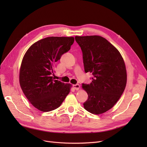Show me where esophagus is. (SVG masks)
I'll return each instance as SVG.
<instances>
[{
	"label": "esophagus",
	"instance_id": "34e87169",
	"mask_svg": "<svg viewBox=\"0 0 147 147\" xmlns=\"http://www.w3.org/2000/svg\"><path fill=\"white\" fill-rule=\"evenodd\" d=\"M73 88H74V89H76V90H79V88H80V85L79 84H74L73 85Z\"/></svg>",
	"mask_w": 147,
	"mask_h": 147
}]
</instances>
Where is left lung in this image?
Returning <instances> with one entry per match:
<instances>
[{"instance_id":"left-lung-1","label":"left lung","mask_w":147,"mask_h":147,"mask_svg":"<svg viewBox=\"0 0 147 147\" xmlns=\"http://www.w3.org/2000/svg\"><path fill=\"white\" fill-rule=\"evenodd\" d=\"M83 53L84 71L93 75L90 84L82 83L88 95L84 109L100 114L111 108L120 99L126 85L125 62L119 51L99 36H76Z\"/></svg>"}]
</instances>
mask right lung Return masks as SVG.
<instances>
[{
    "label": "right lung",
    "instance_id": "right-lung-1",
    "mask_svg": "<svg viewBox=\"0 0 147 147\" xmlns=\"http://www.w3.org/2000/svg\"><path fill=\"white\" fill-rule=\"evenodd\" d=\"M73 37H48L34 43L22 59L20 83L23 93L43 112L57 109L66 98L71 84L53 78L55 64L70 49Z\"/></svg>",
    "mask_w": 147,
    "mask_h": 147
}]
</instances>
